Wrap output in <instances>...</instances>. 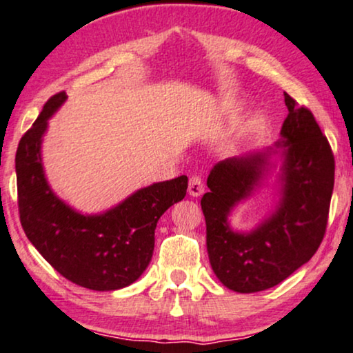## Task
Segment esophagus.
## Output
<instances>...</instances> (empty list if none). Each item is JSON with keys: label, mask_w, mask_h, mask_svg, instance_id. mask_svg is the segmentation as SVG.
<instances>
[{"label": "esophagus", "mask_w": 353, "mask_h": 353, "mask_svg": "<svg viewBox=\"0 0 353 353\" xmlns=\"http://www.w3.org/2000/svg\"><path fill=\"white\" fill-rule=\"evenodd\" d=\"M205 192V185H203L201 176L193 175L188 181V193L190 196H200Z\"/></svg>", "instance_id": "1"}]
</instances>
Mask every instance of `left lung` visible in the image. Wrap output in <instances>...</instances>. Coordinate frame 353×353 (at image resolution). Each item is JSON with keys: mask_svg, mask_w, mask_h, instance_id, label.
<instances>
[{"mask_svg": "<svg viewBox=\"0 0 353 353\" xmlns=\"http://www.w3.org/2000/svg\"><path fill=\"white\" fill-rule=\"evenodd\" d=\"M288 117L272 147L219 161L203 194L206 250L213 272L234 292L274 288L316 254L325 234L335 161L312 112L284 94ZM281 161L280 200L251 232H234L230 211L265 184Z\"/></svg>", "mask_w": 353, "mask_h": 353, "instance_id": "1", "label": "left lung"}]
</instances>
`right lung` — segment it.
<instances>
[{"label":"right lung","instance_id":"add662e5","mask_svg":"<svg viewBox=\"0 0 353 353\" xmlns=\"http://www.w3.org/2000/svg\"><path fill=\"white\" fill-rule=\"evenodd\" d=\"M65 92L46 102L16 152L18 206L32 246L70 283L92 291H117L147 269L155 246V228L188 188L185 175L137 190L114 208L84 214L52 192L44 173L41 145L49 119L65 102Z\"/></svg>","mask_w":353,"mask_h":353}]
</instances>
